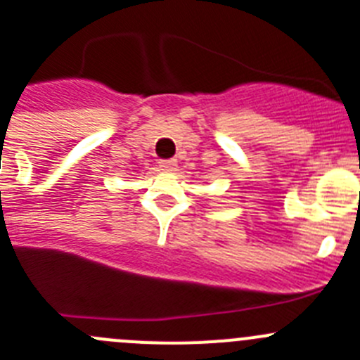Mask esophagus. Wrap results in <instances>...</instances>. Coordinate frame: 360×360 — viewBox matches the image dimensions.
<instances>
[{
    "mask_svg": "<svg viewBox=\"0 0 360 360\" xmlns=\"http://www.w3.org/2000/svg\"><path fill=\"white\" fill-rule=\"evenodd\" d=\"M160 167H161V170H165V172H172L174 168L177 167V161L176 160H161Z\"/></svg>",
    "mask_w": 360,
    "mask_h": 360,
    "instance_id": "34e87169",
    "label": "esophagus"
}]
</instances>
